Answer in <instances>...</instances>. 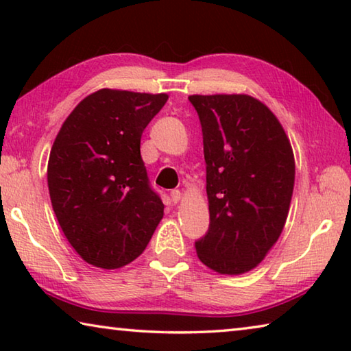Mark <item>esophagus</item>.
I'll return each mask as SVG.
<instances>
[{
	"label": "esophagus",
	"instance_id": "obj_1",
	"mask_svg": "<svg viewBox=\"0 0 351 351\" xmlns=\"http://www.w3.org/2000/svg\"><path fill=\"white\" fill-rule=\"evenodd\" d=\"M170 198H171V201H173V203H178V201L182 198V193L180 192V190H171Z\"/></svg>",
	"mask_w": 351,
	"mask_h": 351
}]
</instances>
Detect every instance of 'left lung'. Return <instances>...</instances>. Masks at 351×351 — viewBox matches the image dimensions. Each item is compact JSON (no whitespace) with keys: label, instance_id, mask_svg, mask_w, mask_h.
Segmentation results:
<instances>
[{"label":"left lung","instance_id":"8db88e82","mask_svg":"<svg viewBox=\"0 0 351 351\" xmlns=\"http://www.w3.org/2000/svg\"><path fill=\"white\" fill-rule=\"evenodd\" d=\"M198 112L210 223L195 241L219 274H243L280 237L294 189V154L272 111L246 94L190 96Z\"/></svg>","mask_w":351,"mask_h":351}]
</instances>
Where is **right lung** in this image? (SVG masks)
I'll return each mask as SVG.
<instances>
[{"label":"right lung","mask_w":351,"mask_h":351,"mask_svg":"<svg viewBox=\"0 0 351 351\" xmlns=\"http://www.w3.org/2000/svg\"><path fill=\"white\" fill-rule=\"evenodd\" d=\"M167 94L99 90L66 117L51 148L47 187L71 246L116 269L144 252L164 215L141 158V138Z\"/></svg>","instance_id":"add662e5"}]
</instances>
